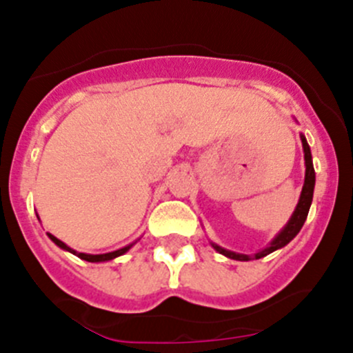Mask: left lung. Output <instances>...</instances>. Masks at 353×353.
I'll return each mask as SVG.
<instances>
[{
  "mask_svg": "<svg viewBox=\"0 0 353 353\" xmlns=\"http://www.w3.org/2000/svg\"><path fill=\"white\" fill-rule=\"evenodd\" d=\"M302 138V147H304V160H305V181H304V188H302V193H301V199H299V205L295 208L294 215L292 219L288 220V223L285 225V229L272 241V244L268 245L266 249L263 251L256 252L254 256H248V254H237V252L232 251H227V249L220 248V245L213 244V248L220 252V254L227 256V258H232V259H239V261H249V259H259V258H265L266 254L270 252L276 251V249L283 248L294 239L295 236L299 234V230L302 229L304 225L305 219H307V213L309 208H311V203H312V193H314V183H316V176H314V167H312V157H311V148H309L307 141H305L304 137Z\"/></svg>",
  "mask_w": 353,
  "mask_h": 353,
  "instance_id": "1",
  "label": "left lung"
}]
</instances>
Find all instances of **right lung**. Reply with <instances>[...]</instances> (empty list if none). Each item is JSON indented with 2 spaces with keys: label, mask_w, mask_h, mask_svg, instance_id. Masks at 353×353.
<instances>
[{
  "label": "right lung",
  "mask_w": 353,
  "mask_h": 353,
  "mask_svg": "<svg viewBox=\"0 0 353 353\" xmlns=\"http://www.w3.org/2000/svg\"><path fill=\"white\" fill-rule=\"evenodd\" d=\"M49 237H51L52 243H54L56 245H59V248H61V249H66V251L73 252V254L78 256V258H80V259H85V261H90V263L109 261V259H114V258H117V256L124 254V252H126L128 249H130L131 245H133V244H130V245H126V248H123V249H117V251L108 252V254H85V252H77V251H74V249L68 248V245H66L65 243H61V241H59V239H56V237L51 236V234H49Z\"/></svg>",
  "instance_id": "obj_1"
}]
</instances>
